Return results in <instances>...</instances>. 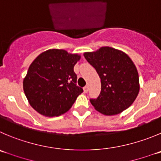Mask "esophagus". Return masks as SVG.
I'll return each instance as SVG.
<instances>
[{
  "instance_id": "34e87169",
  "label": "esophagus",
  "mask_w": 161,
  "mask_h": 161,
  "mask_svg": "<svg viewBox=\"0 0 161 161\" xmlns=\"http://www.w3.org/2000/svg\"><path fill=\"white\" fill-rule=\"evenodd\" d=\"M88 90H89V87H88V86H86L83 87V91L84 93H87L88 92Z\"/></svg>"
}]
</instances>
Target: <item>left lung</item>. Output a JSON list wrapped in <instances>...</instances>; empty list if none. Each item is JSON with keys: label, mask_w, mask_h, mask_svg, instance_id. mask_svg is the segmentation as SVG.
Masks as SVG:
<instances>
[{"label": "left lung", "mask_w": 161, "mask_h": 161, "mask_svg": "<svg viewBox=\"0 0 161 161\" xmlns=\"http://www.w3.org/2000/svg\"><path fill=\"white\" fill-rule=\"evenodd\" d=\"M83 55L101 79V93L90 100L94 109L107 116L128 109L140 91L137 70L129 55L110 47H102Z\"/></svg>", "instance_id": "left-lung-1"}]
</instances>
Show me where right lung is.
I'll use <instances>...</instances> for the list:
<instances>
[{"label": "right lung", "instance_id": "right-lung-1", "mask_svg": "<svg viewBox=\"0 0 161 161\" xmlns=\"http://www.w3.org/2000/svg\"><path fill=\"white\" fill-rule=\"evenodd\" d=\"M80 55L63 49H49L34 59L23 81L31 107L46 117L63 114L71 108L83 90L76 85L74 67Z\"/></svg>", "mask_w": 161, "mask_h": 161}]
</instances>
